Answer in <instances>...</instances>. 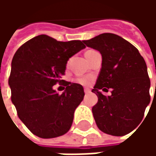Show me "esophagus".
<instances>
[{"label":"esophagus","instance_id":"obj_1","mask_svg":"<svg viewBox=\"0 0 156 156\" xmlns=\"http://www.w3.org/2000/svg\"><path fill=\"white\" fill-rule=\"evenodd\" d=\"M91 90L89 89V88H84V93L85 94H88V93H90Z\"/></svg>","mask_w":156,"mask_h":156}]
</instances>
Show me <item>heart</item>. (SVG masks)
Returning <instances> with one entry per match:
<instances>
[{
  "instance_id": "1",
  "label": "heart",
  "mask_w": 156,
  "mask_h": 156,
  "mask_svg": "<svg viewBox=\"0 0 156 156\" xmlns=\"http://www.w3.org/2000/svg\"><path fill=\"white\" fill-rule=\"evenodd\" d=\"M92 81V78L89 76L87 77H82V78H78L76 79V82L80 83L82 85H88Z\"/></svg>"
}]
</instances>
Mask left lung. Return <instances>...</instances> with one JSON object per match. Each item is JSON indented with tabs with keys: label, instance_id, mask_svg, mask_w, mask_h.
I'll return each instance as SVG.
<instances>
[{
	"label": "left lung",
	"instance_id": "8db88e82",
	"mask_svg": "<svg viewBox=\"0 0 156 156\" xmlns=\"http://www.w3.org/2000/svg\"><path fill=\"white\" fill-rule=\"evenodd\" d=\"M85 45L102 55V68L92 92L98 103L92 112L98 128L104 133L122 136L140 124L151 102V81L147 66L138 49L130 42L113 33H103ZM112 88L105 96L101 90Z\"/></svg>",
	"mask_w": 156,
	"mask_h": 156
}]
</instances>
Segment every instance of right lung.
<instances>
[{"instance_id": "right-lung-1", "label": "right lung", "mask_w": 156, "mask_h": 156, "mask_svg": "<svg viewBox=\"0 0 156 156\" xmlns=\"http://www.w3.org/2000/svg\"><path fill=\"white\" fill-rule=\"evenodd\" d=\"M85 48L79 40L59 41L39 35L16 51L8 81L12 102L33 134L50 139L70 129L75 109L84 97L83 88L64 81L66 89L59 95L52 87L63 81L61 77L69 58Z\"/></svg>"}]
</instances>
